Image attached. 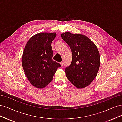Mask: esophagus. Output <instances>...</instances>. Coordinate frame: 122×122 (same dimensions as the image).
Returning <instances> with one entry per match:
<instances>
[{
	"label": "esophagus",
	"mask_w": 122,
	"mask_h": 122,
	"mask_svg": "<svg viewBox=\"0 0 122 122\" xmlns=\"http://www.w3.org/2000/svg\"><path fill=\"white\" fill-rule=\"evenodd\" d=\"M61 67H63V66H64V62L63 61H62V62H61Z\"/></svg>",
	"instance_id": "obj_1"
}]
</instances>
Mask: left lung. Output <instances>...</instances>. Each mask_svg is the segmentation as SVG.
<instances>
[{
	"instance_id": "obj_1",
	"label": "left lung",
	"mask_w": 122,
	"mask_h": 122,
	"mask_svg": "<svg viewBox=\"0 0 122 122\" xmlns=\"http://www.w3.org/2000/svg\"><path fill=\"white\" fill-rule=\"evenodd\" d=\"M61 36L69 46L73 56L71 65L65 69L66 76L77 88L87 86L96 77L100 67L97 46L83 35L66 32Z\"/></svg>"
}]
</instances>
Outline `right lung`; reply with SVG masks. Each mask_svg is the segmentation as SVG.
<instances>
[{
  "label": "right lung",
  "mask_w": 122,
  "mask_h": 122,
  "mask_svg": "<svg viewBox=\"0 0 122 122\" xmlns=\"http://www.w3.org/2000/svg\"><path fill=\"white\" fill-rule=\"evenodd\" d=\"M56 33L41 32L33 36L26 45L22 64L27 79L33 86L45 87L53 79L61 65L52 60L51 43Z\"/></svg>",
  "instance_id": "obj_1"
}]
</instances>
